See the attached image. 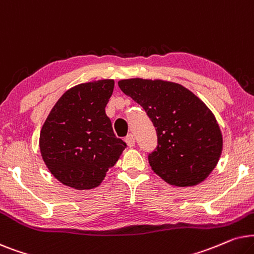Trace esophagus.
Masks as SVG:
<instances>
[{
    "label": "esophagus",
    "mask_w": 254,
    "mask_h": 254,
    "mask_svg": "<svg viewBox=\"0 0 254 254\" xmlns=\"http://www.w3.org/2000/svg\"><path fill=\"white\" fill-rule=\"evenodd\" d=\"M125 143L127 144V146L129 147H132L134 146V136L133 134H127V137H125Z\"/></svg>",
    "instance_id": "1"
}]
</instances>
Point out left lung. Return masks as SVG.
I'll use <instances>...</instances> for the list:
<instances>
[{
  "label": "left lung",
  "mask_w": 254,
  "mask_h": 254,
  "mask_svg": "<svg viewBox=\"0 0 254 254\" xmlns=\"http://www.w3.org/2000/svg\"><path fill=\"white\" fill-rule=\"evenodd\" d=\"M118 86L144 108L157 131V150L148 155L154 173L178 187L205 180L221 157L223 137L203 101L182 84L161 79L133 77Z\"/></svg>",
  "instance_id": "obj_1"
}]
</instances>
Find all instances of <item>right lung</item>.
<instances>
[{"mask_svg": "<svg viewBox=\"0 0 254 254\" xmlns=\"http://www.w3.org/2000/svg\"><path fill=\"white\" fill-rule=\"evenodd\" d=\"M114 86L113 79H103L69 88L44 122L40 154L51 174L67 187H99L127 147L106 114Z\"/></svg>", "mask_w": 254, "mask_h": 254, "instance_id": "right-lung-1", "label": "right lung"}]
</instances>
